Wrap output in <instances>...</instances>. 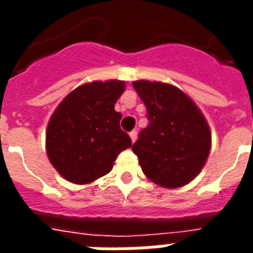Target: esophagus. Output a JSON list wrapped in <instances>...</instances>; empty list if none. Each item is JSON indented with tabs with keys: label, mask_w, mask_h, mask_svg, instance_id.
<instances>
[{
	"label": "esophagus",
	"mask_w": 253,
	"mask_h": 253,
	"mask_svg": "<svg viewBox=\"0 0 253 253\" xmlns=\"http://www.w3.org/2000/svg\"><path fill=\"white\" fill-rule=\"evenodd\" d=\"M137 137H138V132L135 131V130H132V131L130 132V138H131V142H135V141H137Z\"/></svg>",
	"instance_id": "1"
}]
</instances>
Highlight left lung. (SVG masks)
Returning <instances> with one entry per match:
<instances>
[{"label": "left lung", "mask_w": 253, "mask_h": 253, "mask_svg": "<svg viewBox=\"0 0 253 253\" xmlns=\"http://www.w3.org/2000/svg\"><path fill=\"white\" fill-rule=\"evenodd\" d=\"M148 112L149 125L139 132L132 152L143 173L165 188L186 186L206 164L211 134L195 103L173 85L134 81Z\"/></svg>", "instance_id": "1"}]
</instances>
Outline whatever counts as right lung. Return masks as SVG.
<instances>
[{
	"instance_id": "obj_1",
	"label": "right lung",
	"mask_w": 253,
	"mask_h": 253,
	"mask_svg": "<svg viewBox=\"0 0 253 253\" xmlns=\"http://www.w3.org/2000/svg\"><path fill=\"white\" fill-rule=\"evenodd\" d=\"M125 83L94 81L67 94L54 111L46 132L48 160L67 181L88 184L107 175L118 154L131 146L121 128L115 103Z\"/></svg>"
}]
</instances>
